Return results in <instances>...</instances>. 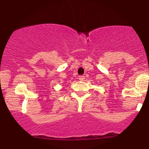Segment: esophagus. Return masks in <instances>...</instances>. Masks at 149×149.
<instances>
[{
    "label": "esophagus",
    "mask_w": 149,
    "mask_h": 149,
    "mask_svg": "<svg viewBox=\"0 0 149 149\" xmlns=\"http://www.w3.org/2000/svg\"><path fill=\"white\" fill-rule=\"evenodd\" d=\"M79 80L80 81H83L84 80V76H79Z\"/></svg>",
    "instance_id": "obj_1"
}]
</instances>
